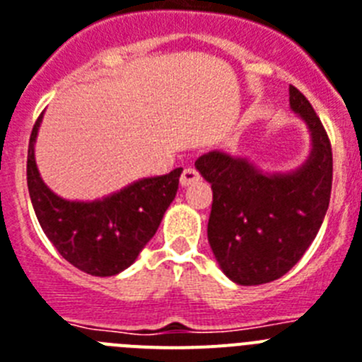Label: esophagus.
I'll list each match as a JSON object with an SVG mask.
<instances>
[{
  "mask_svg": "<svg viewBox=\"0 0 362 362\" xmlns=\"http://www.w3.org/2000/svg\"><path fill=\"white\" fill-rule=\"evenodd\" d=\"M199 180H200V173L194 168H185L184 171H182V177H180L182 185H191L193 182H199Z\"/></svg>",
  "mask_w": 362,
  "mask_h": 362,
  "instance_id": "obj_1",
  "label": "esophagus"
}]
</instances>
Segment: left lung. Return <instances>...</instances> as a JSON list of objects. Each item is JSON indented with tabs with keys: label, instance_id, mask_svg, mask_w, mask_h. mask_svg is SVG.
I'll return each mask as SVG.
<instances>
[{
	"label": "left lung",
	"instance_id": "1",
	"mask_svg": "<svg viewBox=\"0 0 362 362\" xmlns=\"http://www.w3.org/2000/svg\"><path fill=\"white\" fill-rule=\"evenodd\" d=\"M290 105L312 131L313 151L303 169L266 177L250 162L207 153L194 165L211 184L207 238L226 275L242 286L281 279L306 253L325 220L333 178L325 125L297 87Z\"/></svg>",
	"mask_w": 362,
	"mask_h": 362
}]
</instances>
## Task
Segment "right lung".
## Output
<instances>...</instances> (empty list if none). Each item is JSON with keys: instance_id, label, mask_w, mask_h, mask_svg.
I'll return each mask as SVG.
<instances>
[{"instance_id": "1", "label": "right lung", "mask_w": 362, "mask_h": 362, "mask_svg": "<svg viewBox=\"0 0 362 362\" xmlns=\"http://www.w3.org/2000/svg\"><path fill=\"white\" fill-rule=\"evenodd\" d=\"M42 115L30 133L27 185L34 213L58 253L74 268L96 276L124 272L156 233L175 200L182 168L169 175L144 178L96 202H69L43 184L34 162V140Z\"/></svg>"}]
</instances>
